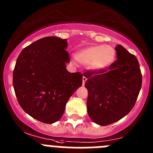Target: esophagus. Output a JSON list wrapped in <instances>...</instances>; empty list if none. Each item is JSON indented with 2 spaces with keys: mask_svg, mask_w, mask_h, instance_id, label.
I'll return each mask as SVG.
<instances>
[{
  "mask_svg": "<svg viewBox=\"0 0 153 153\" xmlns=\"http://www.w3.org/2000/svg\"><path fill=\"white\" fill-rule=\"evenodd\" d=\"M86 79H87V78L85 77V76H83V85L85 84V83H86Z\"/></svg>",
  "mask_w": 153,
  "mask_h": 153,
  "instance_id": "esophagus-1",
  "label": "esophagus"
}]
</instances>
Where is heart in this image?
<instances>
[{
    "label": "heart",
    "instance_id": "obj_1",
    "mask_svg": "<svg viewBox=\"0 0 153 153\" xmlns=\"http://www.w3.org/2000/svg\"><path fill=\"white\" fill-rule=\"evenodd\" d=\"M116 51L109 45H92L79 50L76 59L83 66L93 71H102L109 68L115 60Z\"/></svg>",
    "mask_w": 153,
    "mask_h": 153
}]
</instances>
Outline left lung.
<instances>
[{
	"mask_svg": "<svg viewBox=\"0 0 153 153\" xmlns=\"http://www.w3.org/2000/svg\"><path fill=\"white\" fill-rule=\"evenodd\" d=\"M117 60L106 70L87 71V112L95 123L107 126L126 116L134 106L142 86L137 58L123 46L116 47Z\"/></svg>",
	"mask_w": 153,
	"mask_h": 153,
	"instance_id": "1",
	"label": "left lung"
}]
</instances>
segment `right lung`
<instances>
[{"label": "right lung", "mask_w": 153, "mask_h": 153, "mask_svg": "<svg viewBox=\"0 0 153 153\" xmlns=\"http://www.w3.org/2000/svg\"><path fill=\"white\" fill-rule=\"evenodd\" d=\"M67 39L46 36L25 47L17 57L13 86L20 106L44 123L61 118L73 93L81 86L83 75L70 73Z\"/></svg>", "instance_id": "obj_1"}]
</instances>
